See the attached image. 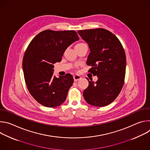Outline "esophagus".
I'll use <instances>...</instances> for the list:
<instances>
[{
    "mask_svg": "<svg viewBox=\"0 0 150 150\" xmlns=\"http://www.w3.org/2000/svg\"><path fill=\"white\" fill-rule=\"evenodd\" d=\"M81 79V76L78 74H76L74 76V81H77L79 79Z\"/></svg>",
    "mask_w": 150,
    "mask_h": 150,
    "instance_id": "1",
    "label": "esophagus"
}]
</instances>
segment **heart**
Listing matches in <instances>:
<instances>
[{
    "instance_id": "b5f03b06",
    "label": "heart",
    "mask_w": 150,
    "mask_h": 150,
    "mask_svg": "<svg viewBox=\"0 0 150 150\" xmlns=\"http://www.w3.org/2000/svg\"><path fill=\"white\" fill-rule=\"evenodd\" d=\"M82 44H83V43H79V44H78V45H82Z\"/></svg>"
}]
</instances>
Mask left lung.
I'll list each match as a JSON object with an SVG mask.
<instances>
[{
	"label": "left lung",
	"mask_w": 150,
	"mask_h": 150,
	"mask_svg": "<svg viewBox=\"0 0 150 150\" xmlns=\"http://www.w3.org/2000/svg\"><path fill=\"white\" fill-rule=\"evenodd\" d=\"M77 33L90 49L86 63L93 67L89 72L98 77L96 82L87 78L89 85L83 92L84 99L94 106H105L116 99L123 87L126 64L124 49L116 35L105 29Z\"/></svg>",
	"instance_id": "1"
}]
</instances>
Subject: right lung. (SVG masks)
Listing matches in <instances>:
<instances>
[{"label":"right lung","instance_id":"obj_1","mask_svg":"<svg viewBox=\"0 0 150 150\" xmlns=\"http://www.w3.org/2000/svg\"><path fill=\"white\" fill-rule=\"evenodd\" d=\"M78 40L75 31L48 30L38 34L28 45L23 61L24 78L30 93L41 105L55 108L65 101L74 78L70 74L56 77L53 65Z\"/></svg>","mask_w":150,"mask_h":150}]
</instances>
